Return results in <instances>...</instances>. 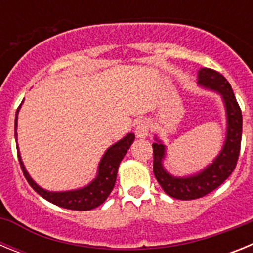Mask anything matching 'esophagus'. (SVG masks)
I'll return each instance as SVG.
<instances>
[{
	"label": "esophagus",
	"mask_w": 253,
	"mask_h": 253,
	"mask_svg": "<svg viewBox=\"0 0 253 253\" xmlns=\"http://www.w3.org/2000/svg\"><path fill=\"white\" fill-rule=\"evenodd\" d=\"M149 133V123L147 120H140L135 126V135L138 138H146Z\"/></svg>",
	"instance_id": "34e87169"
}]
</instances>
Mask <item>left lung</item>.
Here are the masks:
<instances>
[{"mask_svg": "<svg viewBox=\"0 0 253 253\" xmlns=\"http://www.w3.org/2000/svg\"><path fill=\"white\" fill-rule=\"evenodd\" d=\"M199 84L222 93L228 116V131L223 151L202 173L191 177H172L162 169L161 161L165 157V146L161 142L153 147V173L158 184L167 195L180 200H194L203 198L219 187L231 176L240 157L242 140V111L229 82L222 73L211 68L199 71Z\"/></svg>", "mask_w": 253, "mask_h": 253, "instance_id": "8db88e82", "label": "left lung"}]
</instances>
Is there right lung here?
I'll use <instances>...</instances> for the list:
<instances>
[{
  "label": "right lung",
  "instance_id": "right-lung-1",
  "mask_svg": "<svg viewBox=\"0 0 253 253\" xmlns=\"http://www.w3.org/2000/svg\"><path fill=\"white\" fill-rule=\"evenodd\" d=\"M19 107H17V111H19ZM16 123L17 114L15 116V138H16ZM134 138H135L134 134H128L120 142L115 143L114 146L107 149L101 162H100L99 175L88 186L75 190V191H66V193H49V191H45V190L38 186L26 172L19 153H17V157H19L20 166H21L22 173L25 176L26 181L40 196H43L45 200L58 205V207L64 208V209L84 211V210H91L101 205L106 200L107 196L110 195L114 189V185H115L118 167L124 158L125 153L130 148L131 143L134 142Z\"/></svg>",
  "mask_w": 253,
  "mask_h": 253
}]
</instances>
